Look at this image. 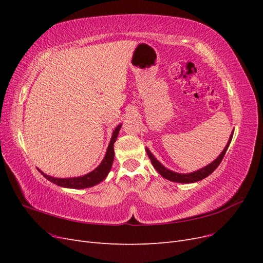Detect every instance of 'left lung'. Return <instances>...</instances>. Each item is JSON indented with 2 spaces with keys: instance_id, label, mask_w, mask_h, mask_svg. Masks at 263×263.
<instances>
[{
  "instance_id": "left-lung-1",
  "label": "left lung",
  "mask_w": 263,
  "mask_h": 263,
  "mask_svg": "<svg viewBox=\"0 0 263 263\" xmlns=\"http://www.w3.org/2000/svg\"><path fill=\"white\" fill-rule=\"evenodd\" d=\"M233 135H234V130H233L232 135H230L226 147L224 148V150L221 151V154L217 157V159H215L212 163L204 166V168L197 170V171H194V172H191V173H178V172H174V171L166 169L165 166H163L160 162L157 160V159L154 157V155L150 153V150L148 148H146V151H147V155L150 159L151 163H153V165L155 166V169L159 173H160L164 179L170 180L172 182H178V183H193V182L201 181V180L205 179L206 177H209L210 174H212L215 171V169L217 168L230 145V141H232V139H233Z\"/></svg>"
}]
</instances>
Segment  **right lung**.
Listing matches in <instances>:
<instances>
[{
    "mask_svg": "<svg viewBox=\"0 0 263 263\" xmlns=\"http://www.w3.org/2000/svg\"><path fill=\"white\" fill-rule=\"evenodd\" d=\"M122 124L118 125L116 128L113 132L112 138H110L109 145L107 147L106 154L104 159H103L102 162L99 164V166L97 169H94L92 172L85 174V176L82 177H78V178H53L50 176H47L43 171L39 170L43 176L49 180L50 182L57 184L58 186H62V187H69V189H86V187H91L99 184L100 182H102L106 178V176L108 174L110 168H112V164L114 161V142L117 139L119 129H121Z\"/></svg>",
    "mask_w": 263,
    "mask_h": 263,
    "instance_id": "right-lung-1",
    "label": "right lung"
}]
</instances>
